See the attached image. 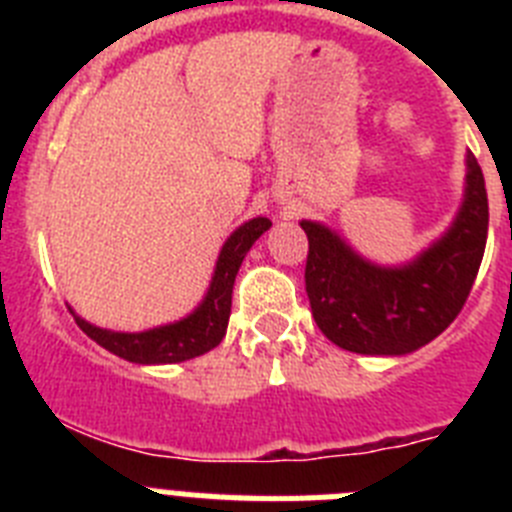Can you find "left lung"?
<instances>
[{
  "label": "left lung",
  "instance_id": "8db88e82",
  "mask_svg": "<svg viewBox=\"0 0 512 512\" xmlns=\"http://www.w3.org/2000/svg\"><path fill=\"white\" fill-rule=\"evenodd\" d=\"M467 166V197L456 223L405 269L366 264L328 228L302 223L307 300L328 341L354 354L400 356L454 323L477 279L490 223L485 176L472 153Z\"/></svg>",
  "mask_w": 512,
  "mask_h": 512
}]
</instances>
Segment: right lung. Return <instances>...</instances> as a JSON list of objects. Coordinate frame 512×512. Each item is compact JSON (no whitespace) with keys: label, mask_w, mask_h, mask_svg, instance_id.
Returning a JSON list of instances; mask_svg holds the SVG:
<instances>
[{"label":"right lung","mask_w":512,"mask_h":512,"mask_svg":"<svg viewBox=\"0 0 512 512\" xmlns=\"http://www.w3.org/2000/svg\"><path fill=\"white\" fill-rule=\"evenodd\" d=\"M271 228V220L266 217H253L246 225L235 230L228 243L220 251L215 277H212L210 292L205 302L174 325L153 328L146 333H115V330H102L89 325L87 320L76 318L84 333L99 346L107 348L110 354L120 356L133 364H176L194 356H202L223 341L228 330L230 300H233L235 274L246 259L248 248L259 241V235Z\"/></svg>","instance_id":"1"}]
</instances>
